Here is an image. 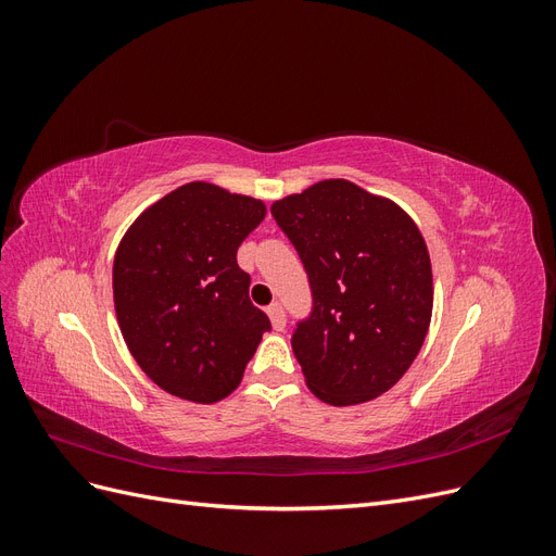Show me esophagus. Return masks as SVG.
Wrapping results in <instances>:
<instances>
[{"label": "esophagus", "mask_w": 556, "mask_h": 556, "mask_svg": "<svg viewBox=\"0 0 556 556\" xmlns=\"http://www.w3.org/2000/svg\"><path fill=\"white\" fill-rule=\"evenodd\" d=\"M266 313H268V317H271V325H274V329L276 331H282L285 329V323H288V317H285V308H282V304H271L266 308Z\"/></svg>", "instance_id": "obj_1"}]
</instances>
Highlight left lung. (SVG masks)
I'll return each instance as SVG.
<instances>
[{"label":"left lung","mask_w":556,"mask_h":556,"mask_svg":"<svg viewBox=\"0 0 556 556\" xmlns=\"http://www.w3.org/2000/svg\"><path fill=\"white\" fill-rule=\"evenodd\" d=\"M304 264L311 313L292 350L315 396L371 401L408 371L431 319L433 282L422 233L390 199L323 180L271 206Z\"/></svg>","instance_id":"obj_1"}]
</instances>
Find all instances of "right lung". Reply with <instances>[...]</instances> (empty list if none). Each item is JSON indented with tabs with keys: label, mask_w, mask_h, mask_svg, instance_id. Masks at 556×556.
Wrapping results in <instances>:
<instances>
[{
	"label": "right lung",
	"mask_w": 556,
	"mask_h": 556,
	"mask_svg": "<svg viewBox=\"0 0 556 556\" xmlns=\"http://www.w3.org/2000/svg\"><path fill=\"white\" fill-rule=\"evenodd\" d=\"M266 215L262 201L188 182L150 206L113 262L121 331L143 374L174 396L213 403L237 390L262 333L237 250Z\"/></svg>",
	"instance_id": "obj_1"
}]
</instances>
